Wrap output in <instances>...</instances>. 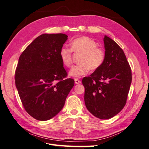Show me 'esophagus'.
Segmentation results:
<instances>
[{
  "mask_svg": "<svg viewBox=\"0 0 149 149\" xmlns=\"http://www.w3.org/2000/svg\"><path fill=\"white\" fill-rule=\"evenodd\" d=\"M74 82L76 84H81V81L79 80L78 78H75L74 79Z\"/></svg>",
  "mask_w": 149,
  "mask_h": 149,
  "instance_id": "34e87169",
  "label": "esophagus"
}]
</instances>
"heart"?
I'll use <instances>...</instances> for the list:
<instances>
[{
    "label": "heart",
    "instance_id": "heart-1",
    "mask_svg": "<svg viewBox=\"0 0 149 149\" xmlns=\"http://www.w3.org/2000/svg\"><path fill=\"white\" fill-rule=\"evenodd\" d=\"M96 47V42L93 39L82 36L71 41V48L61 47L59 58L66 67H70L72 64V51L82 54L79 61L80 64L72 66L69 72V77H80L88 74L90 69L95 71L101 67L105 60V54L103 49Z\"/></svg>",
    "mask_w": 149,
    "mask_h": 149
}]
</instances>
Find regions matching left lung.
<instances>
[{"label": "left lung", "instance_id": "1", "mask_svg": "<svg viewBox=\"0 0 149 149\" xmlns=\"http://www.w3.org/2000/svg\"><path fill=\"white\" fill-rule=\"evenodd\" d=\"M105 60L100 68L84 77L87 110L100 119L118 114L126 103L132 81L131 69L122 49L107 36L103 39Z\"/></svg>", "mask_w": 149, "mask_h": 149}]
</instances>
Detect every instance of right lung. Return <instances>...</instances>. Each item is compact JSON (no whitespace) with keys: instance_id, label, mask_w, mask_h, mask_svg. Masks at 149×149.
I'll list each match as a JSON object with an SVG mask.
<instances>
[{"instance_id":"1","label":"right lung","mask_w":149,"mask_h":149,"mask_svg":"<svg viewBox=\"0 0 149 149\" xmlns=\"http://www.w3.org/2000/svg\"><path fill=\"white\" fill-rule=\"evenodd\" d=\"M68 36L43 34L19 56L15 84L22 104L36 120L51 119L61 111L74 80L67 77L59 50Z\"/></svg>"}]
</instances>
